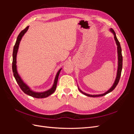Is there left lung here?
<instances>
[{"label":"left lung","instance_id":"8db88e82","mask_svg":"<svg viewBox=\"0 0 134 134\" xmlns=\"http://www.w3.org/2000/svg\"><path fill=\"white\" fill-rule=\"evenodd\" d=\"M112 32V33L113 34V35H114V38H115V40L116 41V44L117 45V52H118V60H119V64H118V70H117V76H116V79L115 80V82L114 83V84H113V85L112 86V87L109 89V90L106 92V93H104V94H98V95H91V94H87V93H85L84 92H83L82 91H80L79 89V91L83 93V94L86 95L88 97H101V96H103L104 95H106L107 94H108V93H110L111 92H112L114 89L116 88V87L117 86V85L118 84L119 82V80H120V76H121V71H122V50H121V46H120V43L119 41V40H117V37L116 36V34L115 32L114 31V30H113V29H111L110 30Z\"/></svg>","mask_w":134,"mask_h":134}]
</instances>
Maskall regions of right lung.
<instances>
[{
  "mask_svg": "<svg viewBox=\"0 0 134 134\" xmlns=\"http://www.w3.org/2000/svg\"><path fill=\"white\" fill-rule=\"evenodd\" d=\"M28 27L29 26H27L26 28H25L23 30H22L21 32H20L19 34L18 35L17 38V41L15 42V45L13 48V62H12V70H13V75L14 76V78L16 80V82L18 83L19 85V86L20 88L21 89L22 91L26 93V94L29 95L31 97H35V98H46V97H47L48 96H50L53 93L56 88V86H57V83H58V78H59V75L60 74V72L62 70V69L59 70L57 74H56V76L55 77V79L54 81V83L52 87L47 91L44 92L42 93H36L34 92L33 91H32L29 88L26 84L23 83V81L22 80L21 78H20V76H19L18 72L17 71V67H16V57H17V51L18 49V47H19V42L21 41V38L22 37V36L24 35L27 31L28 29Z\"/></svg>",
  "mask_w": 134,
  "mask_h": 134,
  "instance_id": "right-lung-1",
  "label": "right lung"
}]
</instances>
